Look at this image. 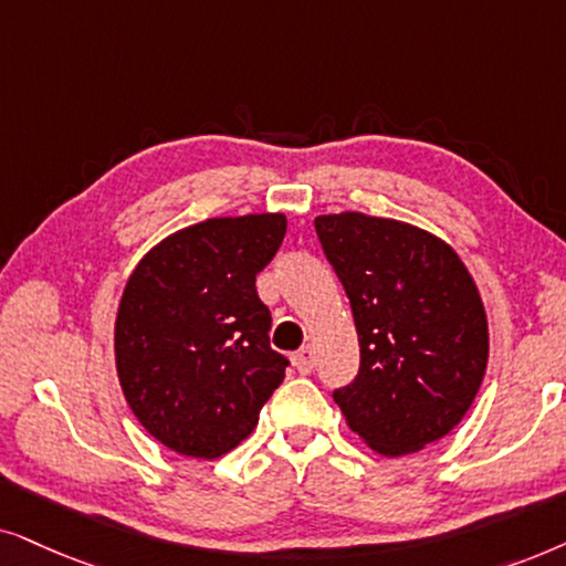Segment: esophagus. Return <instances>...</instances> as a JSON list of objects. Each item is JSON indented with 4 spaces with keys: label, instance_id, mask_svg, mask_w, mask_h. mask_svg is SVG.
Listing matches in <instances>:
<instances>
[{
    "label": "esophagus",
    "instance_id": "34e87169",
    "mask_svg": "<svg viewBox=\"0 0 566 566\" xmlns=\"http://www.w3.org/2000/svg\"><path fill=\"white\" fill-rule=\"evenodd\" d=\"M292 361H295V367L303 375L313 373V365H315V357H313V349L311 346H303V349L295 352V357H292Z\"/></svg>",
    "mask_w": 566,
    "mask_h": 566
}]
</instances>
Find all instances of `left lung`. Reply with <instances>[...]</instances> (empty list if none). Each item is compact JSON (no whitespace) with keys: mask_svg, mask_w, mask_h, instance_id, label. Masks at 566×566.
Listing matches in <instances>:
<instances>
[{"mask_svg":"<svg viewBox=\"0 0 566 566\" xmlns=\"http://www.w3.org/2000/svg\"><path fill=\"white\" fill-rule=\"evenodd\" d=\"M349 297L359 373L334 390L352 432L382 455L417 453L471 409L489 359L476 284L440 238L361 212L315 217Z\"/></svg>","mask_w":566,"mask_h":566,"instance_id":"obj_1","label":"left lung"}]
</instances>
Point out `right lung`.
Masks as SVG:
<instances>
[{
    "label": "right lung",
    "mask_w": 566,
    "mask_h": 566,
    "mask_svg": "<svg viewBox=\"0 0 566 566\" xmlns=\"http://www.w3.org/2000/svg\"><path fill=\"white\" fill-rule=\"evenodd\" d=\"M284 232V214L214 217L157 243L126 282L118 380L165 448L205 461L230 453L282 386L290 359L271 349L255 274Z\"/></svg>",
    "instance_id": "add662e5"
}]
</instances>
